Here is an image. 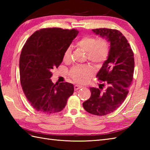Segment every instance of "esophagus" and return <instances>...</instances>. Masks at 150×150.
<instances>
[{
    "label": "esophagus",
    "mask_w": 150,
    "mask_h": 150,
    "mask_svg": "<svg viewBox=\"0 0 150 150\" xmlns=\"http://www.w3.org/2000/svg\"><path fill=\"white\" fill-rule=\"evenodd\" d=\"M82 88V86H79V85H75L74 86V90H75V91L78 90H79V89H81Z\"/></svg>",
    "instance_id": "obj_1"
}]
</instances>
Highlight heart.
Returning a JSON list of instances; mask_svg holds the SVG:
<instances>
[{"label":"heart","instance_id":"b5f03b06","mask_svg":"<svg viewBox=\"0 0 150 150\" xmlns=\"http://www.w3.org/2000/svg\"><path fill=\"white\" fill-rule=\"evenodd\" d=\"M75 46L86 52L87 59L96 65L106 61L110 54V45L106 38L100 37L95 39L92 35L82 36L75 42ZM71 59V49L68 47L64 53L63 60L67 62ZM93 71L90 66H75L70 70L69 75L73 81L84 83Z\"/></svg>","mask_w":150,"mask_h":150}]
</instances>
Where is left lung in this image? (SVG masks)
I'll use <instances>...</instances> for the list:
<instances>
[{
  "instance_id": "8db88e82",
  "label": "left lung",
  "mask_w": 150,
  "mask_h": 150,
  "mask_svg": "<svg viewBox=\"0 0 150 150\" xmlns=\"http://www.w3.org/2000/svg\"><path fill=\"white\" fill-rule=\"evenodd\" d=\"M110 42L108 59L98 72L99 88H90L91 97L84 102L87 112L104 116L115 111L126 99L134 71V54L126 38L119 30L108 28L92 30Z\"/></svg>"
}]
</instances>
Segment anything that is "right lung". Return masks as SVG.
Listing matches in <instances>:
<instances>
[{"label": "right lung", "instance_id": "add662e5", "mask_svg": "<svg viewBox=\"0 0 150 150\" xmlns=\"http://www.w3.org/2000/svg\"><path fill=\"white\" fill-rule=\"evenodd\" d=\"M79 31L60 28H42L28 38L19 60L22 90L35 110L47 114L58 113L74 91L72 84H53L52 70L58 68L64 53Z\"/></svg>", "mask_w": 150, "mask_h": 150}]
</instances>
